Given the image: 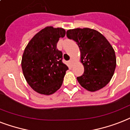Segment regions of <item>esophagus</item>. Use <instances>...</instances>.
I'll use <instances>...</instances> for the list:
<instances>
[{
  "instance_id": "esophagus-1",
  "label": "esophagus",
  "mask_w": 130,
  "mask_h": 130,
  "mask_svg": "<svg viewBox=\"0 0 130 130\" xmlns=\"http://www.w3.org/2000/svg\"><path fill=\"white\" fill-rule=\"evenodd\" d=\"M69 63H70V64H72V63H73V60H72V59H70V60L69 61Z\"/></svg>"
}]
</instances>
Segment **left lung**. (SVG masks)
Wrapping results in <instances>:
<instances>
[{
	"instance_id": "8db88e82",
	"label": "left lung",
	"mask_w": 130,
	"mask_h": 130,
	"mask_svg": "<svg viewBox=\"0 0 130 130\" xmlns=\"http://www.w3.org/2000/svg\"><path fill=\"white\" fill-rule=\"evenodd\" d=\"M66 36L78 45L84 73L76 79L79 84L89 91L105 87L116 68L115 53L107 39L93 29L68 30Z\"/></svg>"
}]
</instances>
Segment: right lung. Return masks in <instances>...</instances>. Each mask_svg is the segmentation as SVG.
<instances>
[{
    "label": "right lung",
    "mask_w": 130,
    "mask_h": 130,
    "mask_svg": "<svg viewBox=\"0 0 130 130\" xmlns=\"http://www.w3.org/2000/svg\"><path fill=\"white\" fill-rule=\"evenodd\" d=\"M65 35L62 28L47 26L36 34L24 49L23 74L28 85L41 94L51 95L62 86L68 68L62 62L57 43Z\"/></svg>",
    "instance_id": "right-lung-1"
}]
</instances>
